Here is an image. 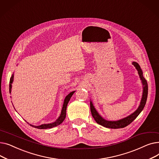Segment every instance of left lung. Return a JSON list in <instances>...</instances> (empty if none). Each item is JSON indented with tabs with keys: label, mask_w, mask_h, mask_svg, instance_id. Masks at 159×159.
Here are the masks:
<instances>
[{
	"label": "left lung",
	"mask_w": 159,
	"mask_h": 159,
	"mask_svg": "<svg viewBox=\"0 0 159 159\" xmlns=\"http://www.w3.org/2000/svg\"><path fill=\"white\" fill-rule=\"evenodd\" d=\"M132 64L135 67L136 70H137L138 74L139 75V78L141 80L142 84H143V95H142L140 102L138 108L134 112L130 114L129 115L127 116L126 117H124L118 120H107L104 119L102 116L98 113V112L97 111L96 108L93 105L92 101L90 99V110H91V114H92L93 117L97 123L101 125V126L104 127L108 128H112V129H117V128H122L127 126L128 125L131 124L137 117L138 115L140 113V112L143 110L144 107L146 105L147 97H148V87L147 81L143 76V70H142L139 64L136 62H132Z\"/></svg>",
	"instance_id": "left-lung-1"
}]
</instances>
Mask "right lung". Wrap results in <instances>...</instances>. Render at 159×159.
<instances>
[{"mask_svg": "<svg viewBox=\"0 0 159 159\" xmlns=\"http://www.w3.org/2000/svg\"><path fill=\"white\" fill-rule=\"evenodd\" d=\"M13 78H14V73L12 74L11 77L10 78V93H11V88H12V83L13 82ZM75 92V91H71L70 92L68 95H67L65 98H64V103L62 105V110H61V113L60 116H58V119L53 122L52 123H48V124H41L40 126H34V125H32L28 124L30 125L31 126L33 127V128H38V129H48V128H52L53 127L57 126L58 125H60L65 119L66 118V108H67V106H68V104L70 101V100L71 98V97H72V95H73V93Z\"/></svg>", "mask_w": 159, "mask_h": 159, "instance_id": "obj_1", "label": "right lung"}]
</instances>
